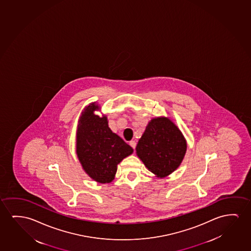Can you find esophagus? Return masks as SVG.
<instances>
[{"mask_svg": "<svg viewBox=\"0 0 251 251\" xmlns=\"http://www.w3.org/2000/svg\"><path fill=\"white\" fill-rule=\"evenodd\" d=\"M130 145H131V147L132 148L134 149L136 148V145H137V144H136V142L135 141H131L130 142Z\"/></svg>", "mask_w": 251, "mask_h": 251, "instance_id": "esophagus-1", "label": "esophagus"}]
</instances>
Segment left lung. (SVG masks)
<instances>
[{"label":"left lung","instance_id":"left-lung-1","mask_svg":"<svg viewBox=\"0 0 251 251\" xmlns=\"http://www.w3.org/2000/svg\"><path fill=\"white\" fill-rule=\"evenodd\" d=\"M136 151L151 172L163 178L180 166L187 151V141L170 118L158 117L149 122Z\"/></svg>","mask_w":251,"mask_h":251}]
</instances>
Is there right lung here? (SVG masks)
Masks as SVG:
<instances>
[{
	"instance_id": "add662e5",
	"label": "right lung",
	"mask_w": 251,
	"mask_h": 251,
	"mask_svg": "<svg viewBox=\"0 0 251 251\" xmlns=\"http://www.w3.org/2000/svg\"><path fill=\"white\" fill-rule=\"evenodd\" d=\"M96 102L82 111L76 131V155L88 176L99 183L114 179L117 165L133 152V149L108 126L106 115L100 117Z\"/></svg>"
}]
</instances>
